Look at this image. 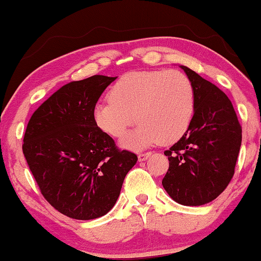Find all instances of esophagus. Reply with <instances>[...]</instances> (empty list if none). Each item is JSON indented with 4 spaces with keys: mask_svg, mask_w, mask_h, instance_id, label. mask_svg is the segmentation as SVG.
<instances>
[{
    "mask_svg": "<svg viewBox=\"0 0 261 261\" xmlns=\"http://www.w3.org/2000/svg\"><path fill=\"white\" fill-rule=\"evenodd\" d=\"M150 155H151V152H143V153H139V154H138V160H139V161H144V160H146Z\"/></svg>",
    "mask_w": 261,
    "mask_h": 261,
    "instance_id": "1",
    "label": "esophagus"
}]
</instances>
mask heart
Instances as JSON below:
<instances>
[{
  "mask_svg": "<svg viewBox=\"0 0 261 261\" xmlns=\"http://www.w3.org/2000/svg\"><path fill=\"white\" fill-rule=\"evenodd\" d=\"M109 96L94 106L95 125L110 137L121 138L137 121L136 130L122 140L127 148L175 143L188 130L195 109L193 82L176 69L124 74Z\"/></svg>",
  "mask_w": 261,
  "mask_h": 261,
  "instance_id": "obj_1",
  "label": "heart"
}]
</instances>
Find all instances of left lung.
<instances>
[{
  "label": "left lung",
  "instance_id": "8db88e82",
  "mask_svg": "<svg viewBox=\"0 0 261 261\" xmlns=\"http://www.w3.org/2000/svg\"><path fill=\"white\" fill-rule=\"evenodd\" d=\"M195 90V109L186 134L169 150L163 179L168 195L184 205L209 203L234 174L242 126L229 97L212 82L181 66Z\"/></svg>",
  "mask_w": 261,
  "mask_h": 261
}]
</instances>
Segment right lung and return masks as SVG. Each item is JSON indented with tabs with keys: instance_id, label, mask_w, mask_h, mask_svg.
Wrapping results in <instances>:
<instances>
[{
	"instance_id": "1",
	"label": "right lung",
	"mask_w": 261,
	"mask_h": 261,
	"mask_svg": "<svg viewBox=\"0 0 261 261\" xmlns=\"http://www.w3.org/2000/svg\"><path fill=\"white\" fill-rule=\"evenodd\" d=\"M115 80L93 75L63 86L32 114L24 135V156L45 200L75 220L108 213L138 160L93 119L94 106Z\"/></svg>"
}]
</instances>
